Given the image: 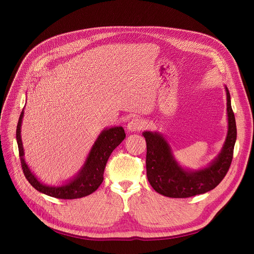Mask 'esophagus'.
Listing matches in <instances>:
<instances>
[{"instance_id": "obj_1", "label": "esophagus", "mask_w": 254, "mask_h": 254, "mask_svg": "<svg viewBox=\"0 0 254 254\" xmlns=\"http://www.w3.org/2000/svg\"><path fill=\"white\" fill-rule=\"evenodd\" d=\"M144 127H145V123L142 119H139V118H132L127 124V130H129V131L141 130Z\"/></svg>"}]
</instances>
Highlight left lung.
Segmentation results:
<instances>
[{
  "instance_id": "8db88e82",
  "label": "left lung",
  "mask_w": 254,
  "mask_h": 254,
  "mask_svg": "<svg viewBox=\"0 0 254 254\" xmlns=\"http://www.w3.org/2000/svg\"><path fill=\"white\" fill-rule=\"evenodd\" d=\"M226 91L228 134L219 154L205 168L184 169L173 155L167 139L158 131H143L147 144L146 171L153 190L169 197H190L215 189L228 173L237 139L236 119L231 105V96Z\"/></svg>"
}]
</instances>
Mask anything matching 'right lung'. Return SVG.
<instances>
[{
    "instance_id": "1",
    "label": "right lung",
    "mask_w": 254,
    "mask_h": 254,
    "mask_svg": "<svg viewBox=\"0 0 254 254\" xmlns=\"http://www.w3.org/2000/svg\"><path fill=\"white\" fill-rule=\"evenodd\" d=\"M24 108L22 109L16 127V141L23 174L31 185L38 191L57 198L72 199L86 196L96 191L103 182L104 170L112 151L126 138L123 127H106L93 143L85 162L77 174L59 186H49L40 181L29 168L24 159V149L21 141V124Z\"/></svg>"
}]
</instances>
